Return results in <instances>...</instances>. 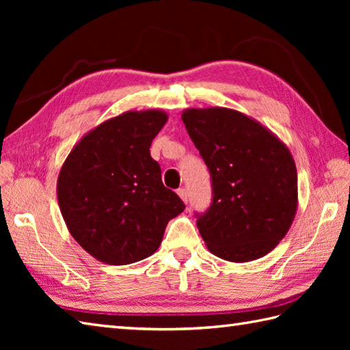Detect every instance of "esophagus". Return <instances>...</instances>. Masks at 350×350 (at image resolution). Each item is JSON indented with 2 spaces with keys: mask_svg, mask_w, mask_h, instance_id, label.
I'll list each match as a JSON object with an SVG mask.
<instances>
[{
  "mask_svg": "<svg viewBox=\"0 0 350 350\" xmlns=\"http://www.w3.org/2000/svg\"><path fill=\"white\" fill-rule=\"evenodd\" d=\"M177 196H179V197L183 200V203L188 202V191L185 189V188H179V189H177Z\"/></svg>",
  "mask_w": 350,
  "mask_h": 350,
  "instance_id": "1",
  "label": "esophagus"
}]
</instances>
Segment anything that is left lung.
I'll list each match as a JSON object with an SVG mask.
<instances>
[{
    "label": "left lung",
    "instance_id": "1",
    "mask_svg": "<svg viewBox=\"0 0 350 350\" xmlns=\"http://www.w3.org/2000/svg\"><path fill=\"white\" fill-rule=\"evenodd\" d=\"M182 120L212 177V206L197 219L207 250L234 263L266 256L298 211V173L288 147L236 109L188 108Z\"/></svg>",
    "mask_w": 350,
    "mask_h": 350
}]
</instances>
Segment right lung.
<instances>
[{
  "label": "right lung",
  "instance_id": "obj_1",
  "mask_svg": "<svg viewBox=\"0 0 350 350\" xmlns=\"http://www.w3.org/2000/svg\"><path fill=\"white\" fill-rule=\"evenodd\" d=\"M168 120L162 109L126 111L87 132L63 162L57 198L69 233L107 265L139 262L159 248L185 209L163 187L150 144Z\"/></svg>",
  "mask_w": 350,
  "mask_h": 350
}]
</instances>
